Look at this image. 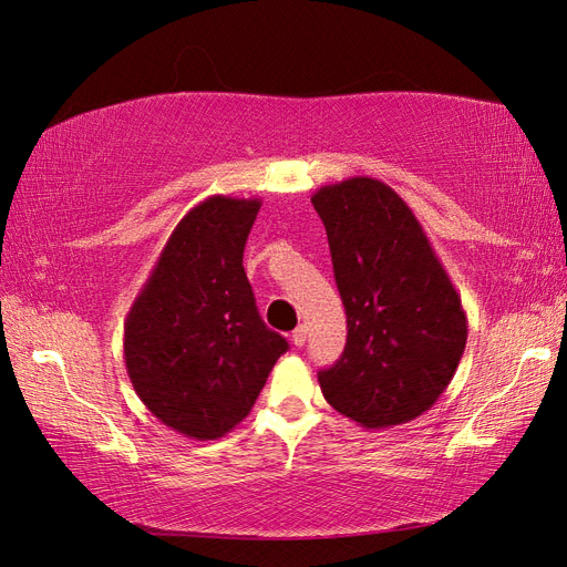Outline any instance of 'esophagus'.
Segmentation results:
<instances>
[{
	"instance_id": "1",
	"label": "esophagus",
	"mask_w": 567,
	"mask_h": 567,
	"mask_svg": "<svg viewBox=\"0 0 567 567\" xmlns=\"http://www.w3.org/2000/svg\"><path fill=\"white\" fill-rule=\"evenodd\" d=\"M290 340H293L296 348H302L305 340H307V329H305V326H298V329L293 331V336H290Z\"/></svg>"
}]
</instances>
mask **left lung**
<instances>
[{
    "label": "left lung",
    "mask_w": 567,
    "mask_h": 567,
    "mask_svg": "<svg viewBox=\"0 0 567 567\" xmlns=\"http://www.w3.org/2000/svg\"><path fill=\"white\" fill-rule=\"evenodd\" d=\"M329 236L348 342L319 371L326 402L364 427L421 416L447 390L468 338L466 312L409 205L371 177L312 196Z\"/></svg>",
    "instance_id": "obj_1"
}]
</instances>
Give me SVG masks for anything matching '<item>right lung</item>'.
<instances>
[{"mask_svg": "<svg viewBox=\"0 0 567 567\" xmlns=\"http://www.w3.org/2000/svg\"><path fill=\"white\" fill-rule=\"evenodd\" d=\"M260 198L210 196L169 234L125 319V367L167 427L217 440L241 423L288 342L257 312L244 248Z\"/></svg>", "mask_w": 567, "mask_h": 567, "instance_id": "add662e5", "label": "right lung"}]
</instances>
